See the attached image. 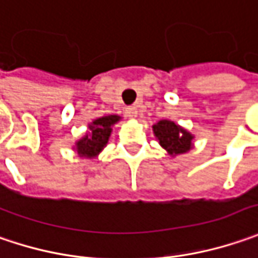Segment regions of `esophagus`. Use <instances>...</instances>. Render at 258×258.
Segmentation results:
<instances>
[{
	"instance_id": "esophagus-1",
	"label": "esophagus",
	"mask_w": 258,
	"mask_h": 258,
	"mask_svg": "<svg viewBox=\"0 0 258 258\" xmlns=\"http://www.w3.org/2000/svg\"><path fill=\"white\" fill-rule=\"evenodd\" d=\"M125 114H127V117L128 118H136L137 117V114H139V111H137V108L136 107H128L125 109Z\"/></svg>"
}]
</instances>
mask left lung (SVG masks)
Returning <instances> with one entry per match:
<instances>
[{
    "mask_svg": "<svg viewBox=\"0 0 258 258\" xmlns=\"http://www.w3.org/2000/svg\"><path fill=\"white\" fill-rule=\"evenodd\" d=\"M153 131L163 149H166L169 154H182L190 150L194 136L182 127H179L177 124H174L173 121L162 119L153 125Z\"/></svg>",
    "mask_w": 258,
    "mask_h": 258,
    "instance_id": "left-lung-1",
    "label": "left lung"
}]
</instances>
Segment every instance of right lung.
I'll return each mask as SVG.
<instances>
[{"instance_id": "right-lung-1", "label": "right lung", "mask_w": 258, "mask_h": 258, "mask_svg": "<svg viewBox=\"0 0 258 258\" xmlns=\"http://www.w3.org/2000/svg\"><path fill=\"white\" fill-rule=\"evenodd\" d=\"M118 115H108L95 119L89 125V134H86L82 140L76 143V150L81 157H95L99 151L107 146L108 139L111 136V127L117 122Z\"/></svg>"}]
</instances>
